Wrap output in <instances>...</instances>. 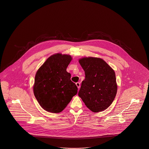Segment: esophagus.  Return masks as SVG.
I'll return each instance as SVG.
<instances>
[{"label": "esophagus", "instance_id": "obj_1", "mask_svg": "<svg viewBox=\"0 0 149 149\" xmlns=\"http://www.w3.org/2000/svg\"><path fill=\"white\" fill-rule=\"evenodd\" d=\"M76 86H77V88H79L80 87V82H77V83H76Z\"/></svg>", "mask_w": 149, "mask_h": 149}]
</instances>
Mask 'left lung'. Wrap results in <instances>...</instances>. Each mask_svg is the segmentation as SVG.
<instances>
[{
	"mask_svg": "<svg viewBox=\"0 0 149 149\" xmlns=\"http://www.w3.org/2000/svg\"><path fill=\"white\" fill-rule=\"evenodd\" d=\"M79 63L86 78L82 82L78 96L93 112L106 109L113 101L117 92L114 70L97 57H84Z\"/></svg>",
	"mask_w": 149,
	"mask_h": 149,
	"instance_id": "1",
	"label": "left lung"
}]
</instances>
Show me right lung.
<instances>
[{"label": "right lung", "instance_id": "obj_1", "mask_svg": "<svg viewBox=\"0 0 149 149\" xmlns=\"http://www.w3.org/2000/svg\"><path fill=\"white\" fill-rule=\"evenodd\" d=\"M72 59L70 55L53 54L37 72L33 93L44 110L52 113L61 112L77 93V86L66 71Z\"/></svg>", "mask_w": 149, "mask_h": 149}]
</instances>
